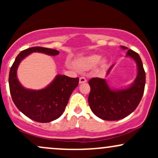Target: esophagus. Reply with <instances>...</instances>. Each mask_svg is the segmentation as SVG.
<instances>
[{
	"instance_id": "esophagus-1",
	"label": "esophagus",
	"mask_w": 158,
	"mask_h": 158,
	"mask_svg": "<svg viewBox=\"0 0 158 158\" xmlns=\"http://www.w3.org/2000/svg\"><path fill=\"white\" fill-rule=\"evenodd\" d=\"M87 81V79L85 77H80L79 78V84H82V83H85Z\"/></svg>"
}]
</instances>
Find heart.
I'll use <instances>...</instances> for the list:
<instances>
[{"instance_id": "heart-1", "label": "heart", "mask_w": 158, "mask_h": 158, "mask_svg": "<svg viewBox=\"0 0 158 158\" xmlns=\"http://www.w3.org/2000/svg\"><path fill=\"white\" fill-rule=\"evenodd\" d=\"M106 63V60L104 59H101V56L98 54H91V55L83 56L75 61L77 68L82 70L93 68L97 64L102 68L105 66Z\"/></svg>"}]
</instances>
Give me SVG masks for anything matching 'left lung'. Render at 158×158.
<instances>
[{
  "label": "left lung",
  "mask_w": 158,
  "mask_h": 158,
  "mask_svg": "<svg viewBox=\"0 0 158 158\" xmlns=\"http://www.w3.org/2000/svg\"><path fill=\"white\" fill-rule=\"evenodd\" d=\"M123 50L126 47L121 46ZM126 56L136 61L137 75L134 82L125 89H111L106 79L92 78L88 83L90 91L88 103L93 113L104 120H119L131 114L138 106L146 85V73L139 54L132 50H128ZM114 64L108 69L110 73Z\"/></svg>",
  "instance_id": "8db88e82"
}]
</instances>
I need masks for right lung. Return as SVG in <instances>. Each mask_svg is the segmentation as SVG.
<instances>
[{
    "instance_id": "1",
    "label": "right lung",
    "mask_w": 158,
    "mask_h": 158,
    "mask_svg": "<svg viewBox=\"0 0 158 158\" xmlns=\"http://www.w3.org/2000/svg\"><path fill=\"white\" fill-rule=\"evenodd\" d=\"M42 52L49 56L59 55L53 49L34 47L21 51L10 68L9 85L12 101L20 111L32 120L49 123L63 114L72 92L79 85V78L57 75L48 86L41 90L23 88L17 78V70L21 61L32 52Z\"/></svg>"
}]
</instances>
